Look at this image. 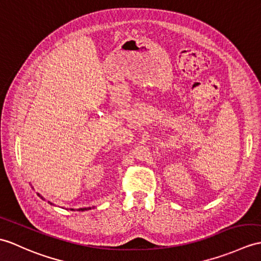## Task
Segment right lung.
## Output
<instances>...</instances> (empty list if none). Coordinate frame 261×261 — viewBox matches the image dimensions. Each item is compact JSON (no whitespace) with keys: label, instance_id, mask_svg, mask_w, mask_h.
<instances>
[{"label":"right lung","instance_id":"obj_1","mask_svg":"<svg viewBox=\"0 0 261 261\" xmlns=\"http://www.w3.org/2000/svg\"><path fill=\"white\" fill-rule=\"evenodd\" d=\"M38 196L41 198V199H43V197H42L41 195H40V193H38ZM51 203V202H50ZM52 204V203H51ZM89 209H91V208H80V209H77L79 211H84V210H89ZM71 210H73V209H71Z\"/></svg>","mask_w":261,"mask_h":261}]
</instances>
